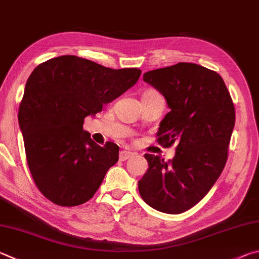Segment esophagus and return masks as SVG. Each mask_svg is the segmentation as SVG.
Here are the masks:
<instances>
[{"mask_svg": "<svg viewBox=\"0 0 259 259\" xmlns=\"http://www.w3.org/2000/svg\"><path fill=\"white\" fill-rule=\"evenodd\" d=\"M133 156V153L129 152V150H121L119 154V157L121 161H126V159Z\"/></svg>", "mask_w": 259, "mask_h": 259, "instance_id": "1", "label": "esophagus"}]
</instances>
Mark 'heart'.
I'll return each mask as SVG.
<instances>
[{
	"instance_id": "obj_1",
	"label": "heart",
	"mask_w": 259,
	"mask_h": 259,
	"mask_svg": "<svg viewBox=\"0 0 259 259\" xmlns=\"http://www.w3.org/2000/svg\"><path fill=\"white\" fill-rule=\"evenodd\" d=\"M149 92H153V91H149Z\"/></svg>"
}]
</instances>
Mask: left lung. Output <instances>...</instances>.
<instances>
[{"mask_svg": "<svg viewBox=\"0 0 259 259\" xmlns=\"http://www.w3.org/2000/svg\"><path fill=\"white\" fill-rule=\"evenodd\" d=\"M144 81L165 97L170 112L159 123L157 142L177 144L171 161L145 154L148 170L138 182L150 207L180 214L204 198L222 173L236 112L222 77L181 62L144 73Z\"/></svg>", "mask_w": 259, "mask_h": 259, "instance_id": "left-lung-1", "label": "left lung"}]
</instances>
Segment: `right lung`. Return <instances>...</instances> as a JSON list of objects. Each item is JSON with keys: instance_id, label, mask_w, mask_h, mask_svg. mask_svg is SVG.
<instances>
[{"instance_id": "obj_1", "label": "right lung", "mask_w": 259, "mask_h": 259, "mask_svg": "<svg viewBox=\"0 0 259 259\" xmlns=\"http://www.w3.org/2000/svg\"><path fill=\"white\" fill-rule=\"evenodd\" d=\"M139 69H110L74 55L39 64L19 106L27 163L36 186L60 206L86 203L119 159V146L97 145L83 120L138 81Z\"/></svg>"}]
</instances>
